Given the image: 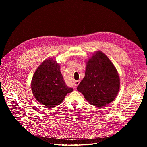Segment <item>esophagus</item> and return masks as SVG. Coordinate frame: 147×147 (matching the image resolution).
<instances>
[{
	"instance_id": "34e87169",
	"label": "esophagus",
	"mask_w": 147,
	"mask_h": 147,
	"mask_svg": "<svg viewBox=\"0 0 147 147\" xmlns=\"http://www.w3.org/2000/svg\"><path fill=\"white\" fill-rule=\"evenodd\" d=\"M74 86H77L79 84H80V81H78V80H77V81H74Z\"/></svg>"
}]
</instances>
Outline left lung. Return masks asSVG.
Segmentation results:
<instances>
[{
  "label": "left lung",
  "mask_w": 147,
  "mask_h": 147,
  "mask_svg": "<svg viewBox=\"0 0 147 147\" xmlns=\"http://www.w3.org/2000/svg\"><path fill=\"white\" fill-rule=\"evenodd\" d=\"M120 88L117 71L109 59L101 51L95 52L86 65L85 77L77 90L96 107H103L116 97Z\"/></svg>",
  "instance_id": "left-lung-1"
}]
</instances>
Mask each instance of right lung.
I'll return each instance as SVG.
<instances>
[{
  "label": "right lung",
  "instance_id": "add662e5",
  "mask_svg": "<svg viewBox=\"0 0 147 147\" xmlns=\"http://www.w3.org/2000/svg\"><path fill=\"white\" fill-rule=\"evenodd\" d=\"M31 86L36 100L49 108L59 105L73 91L66 86L59 64L52 58L45 60L37 68Z\"/></svg>",
  "mask_w": 147,
  "mask_h": 147
}]
</instances>
